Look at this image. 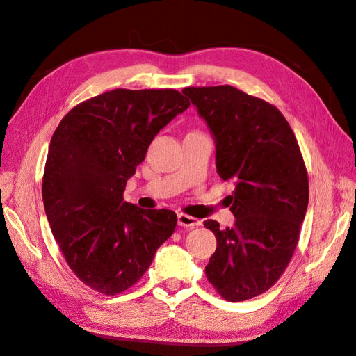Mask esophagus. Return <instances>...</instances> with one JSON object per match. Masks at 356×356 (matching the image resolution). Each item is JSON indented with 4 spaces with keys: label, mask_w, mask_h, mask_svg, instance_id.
<instances>
[{
    "label": "esophagus",
    "mask_w": 356,
    "mask_h": 356,
    "mask_svg": "<svg viewBox=\"0 0 356 356\" xmlns=\"http://www.w3.org/2000/svg\"><path fill=\"white\" fill-rule=\"evenodd\" d=\"M178 224L181 225V227L193 229V227H196V225H200L202 221L195 217H190V215H186V213H178Z\"/></svg>",
    "instance_id": "34e87169"
}]
</instances>
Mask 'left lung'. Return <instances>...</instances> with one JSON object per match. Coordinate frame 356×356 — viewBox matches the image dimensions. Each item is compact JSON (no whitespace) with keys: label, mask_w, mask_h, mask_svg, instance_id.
Instances as JSON below:
<instances>
[{"label":"left lung","mask_w":356,"mask_h":356,"mask_svg":"<svg viewBox=\"0 0 356 356\" xmlns=\"http://www.w3.org/2000/svg\"><path fill=\"white\" fill-rule=\"evenodd\" d=\"M215 143V166L234 186V225L203 221L217 238L204 267L229 301L260 296L275 285L298 243L309 203L307 170L297 139L276 106L233 86L186 88Z\"/></svg>","instance_id":"obj_1"}]
</instances>
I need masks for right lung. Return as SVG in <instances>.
<instances>
[{
    "mask_svg": "<svg viewBox=\"0 0 356 356\" xmlns=\"http://www.w3.org/2000/svg\"><path fill=\"white\" fill-rule=\"evenodd\" d=\"M188 106L174 89H115L74 106L53 134L46 215L71 270L95 291L131 288L174 233V211L141 209L123 193L154 136Z\"/></svg>",
    "mask_w": 356,
    "mask_h": 356,
    "instance_id": "right-lung-1",
    "label": "right lung"
}]
</instances>
